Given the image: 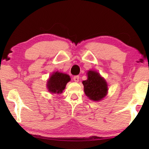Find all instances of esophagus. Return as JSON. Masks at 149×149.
Instances as JSON below:
<instances>
[{"instance_id": "1", "label": "esophagus", "mask_w": 149, "mask_h": 149, "mask_svg": "<svg viewBox=\"0 0 149 149\" xmlns=\"http://www.w3.org/2000/svg\"><path fill=\"white\" fill-rule=\"evenodd\" d=\"M73 79H74V81L75 82H79V75H75V76L74 77V78H73Z\"/></svg>"}]
</instances>
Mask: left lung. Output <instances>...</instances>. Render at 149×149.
Wrapping results in <instances>:
<instances>
[{"label":"left lung","mask_w":149,"mask_h":149,"mask_svg":"<svg viewBox=\"0 0 149 149\" xmlns=\"http://www.w3.org/2000/svg\"><path fill=\"white\" fill-rule=\"evenodd\" d=\"M87 75V80L83 81L85 94L91 100H101L106 97L108 91L106 80L93 70L88 71Z\"/></svg>","instance_id":"obj_1"}]
</instances>
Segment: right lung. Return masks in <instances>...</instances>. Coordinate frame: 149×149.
Masks as SVG:
<instances>
[{
    "instance_id": "1",
    "label": "right lung",
    "mask_w": 149,
    "mask_h": 149,
    "mask_svg": "<svg viewBox=\"0 0 149 149\" xmlns=\"http://www.w3.org/2000/svg\"><path fill=\"white\" fill-rule=\"evenodd\" d=\"M70 81L68 75L61 72H54L47 81V89L52 93H61L67 83Z\"/></svg>"
}]
</instances>
